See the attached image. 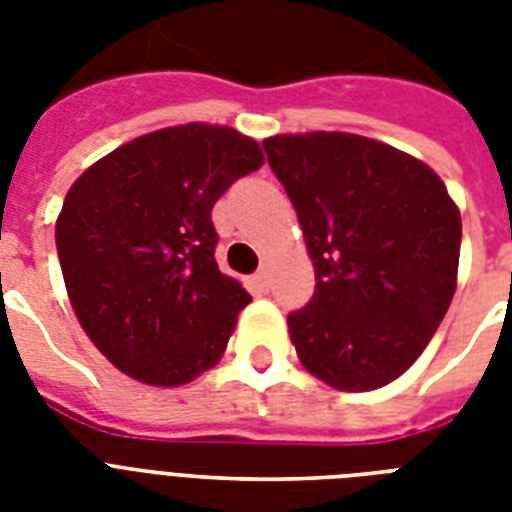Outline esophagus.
Segmentation results:
<instances>
[{
	"mask_svg": "<svg viewBox=\"0 0 512 512\" xmlns=\"http://www.w3.org/2000/svg\"><path fill=\"white\" fill-rule=\"evenodd\" d=\"M252 284H255V289H260V292H268V284H271L268 271H257L255 276H252Z\"/></svg>",
	"mask_w": 512,
	"mask_h": 512,
	"instance_id": "1",
	"label": "esophagus"
}]
</instances>
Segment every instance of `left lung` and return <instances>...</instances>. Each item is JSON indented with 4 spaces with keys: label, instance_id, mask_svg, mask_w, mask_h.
<instances>
[{
    "label": "left lung",
    "instance_id": "left-lung-1",
    "mask_svg": "<svg viewBox=\"0 0 512 512\" xmlns=\"http://www.w3.org/2000/svg\"><path fill=\"white\" fill-rule=\"evenodd\" d=\"M316 271L289 313L303 366L337 390L388 385L420 358L457 289L462 220L420 159L350 132L263 140Z\"/></svg>",
    "mask_w": 512,
    "mask_h": 512
}]
</instances>
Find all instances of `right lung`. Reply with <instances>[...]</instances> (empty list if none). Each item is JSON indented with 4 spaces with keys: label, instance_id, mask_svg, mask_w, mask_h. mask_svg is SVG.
<instances>
[{
    "label": "right lung",
    "instance_id": "obj_1",
    "mask_svg": "<svg viewBox=\"0 0 512 512\" xmlns=\"http://www.w3.org/2000/svg\"><path fill=\"white\" fill-rule=\"evenodd\" d=\"M263 162L247 135L191 122L124 143L68 188L55 223L68 300L132 380L175 388L220 361L252 297L217 271L212 207Z\"/></svg>",
    "mask_w": 512,
    "mask_h": 512
}]
</instances>
